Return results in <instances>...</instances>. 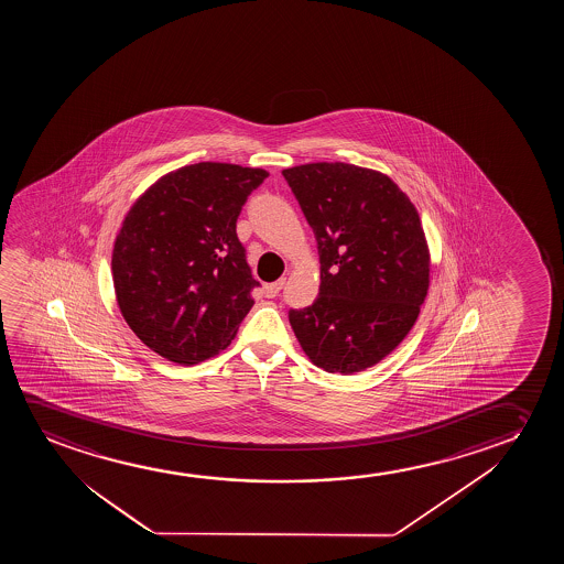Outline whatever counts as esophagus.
<instances>
[{
    "instance_id": "obj_1",
    "label": "esophagus",
    "mask_w": 564,
    "mask_h": 564,
    "mask_svg": "<svg viewBox=\"0 0 564 564\" xmlns=\"http://www.w3.org/2000/svg\"><path fill=\"white\" fill-rule=\"evenodd\" d=\"M283 285H285V279H279L275 283H268V285L263 286V294H265L268 299H275L279 291L283 289Z\"/></svg>"
}]
</instances>
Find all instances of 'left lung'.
Returning a JSON list of instances; mask_svg holds the SVG:
<instances>
[{
	"label": "left lung",
	"instance_id": "left-lung-1",
	"mask_svg": "<svg viewBox=\"0 0 564 564\" xmlns=\"http://www.w3.org/2000/svg\"><path fill=\"white\" fill-rule=\"evenodd\" d=\"M317 240L319 293L289 310L302 350L329 373L376 366L416 324L430 250L414 204L379 171L350 163L283 170Z\"/></svg>",
	"mask_w": 564,
	"mask_h": 564
}]
</instances>
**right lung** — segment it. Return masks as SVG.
I'll return each instance as SVG.
<instances>
[{
	"mask_svg": "<svg viewBox=\"0 0 564 564\" xmlns=\"http://www.w3.org/2000/svg\"><path fill=\"white\" fill-rule=\"evenodd\" d=\"M270 173L200 162L171 171L134 202L111 271L124 322L171 362H204L229 347L260 285L237 237L248 196Z\"/></svg>",
	"mask_w": 564,
	"mask_h": 564,
	"instance_id": "1",
	"label": "right lung"
}]
</instances>
